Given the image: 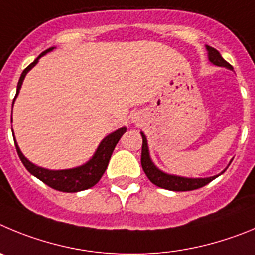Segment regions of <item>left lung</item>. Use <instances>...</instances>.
<instances>
[{
  "mask_svg": "<svg viewBox=\"0 0 255 255\" xmlns=\"http://www.w3.org/2000/svg\"><path fill=\"white\" fill-rule=\"evenodd\" d=\"M208 50V59L212 62L213 65L219 66V67H226L229 70H233V66L230 63L225 61L221 57L220 52L215 48L206 45ZM142 136V152H141V165L143 169L144 174L147 175L150 179V182L152 184L157 185L160 188H164L167 190H174V192H187V190H194L198 188L205 187L210 182H212L213 179L216 176H211V178H198V179H192V178H183V176H176V175H169V174L162 173L159 170L157 167L153 165L151 161L150 155H148V147H147V139L144 137L143 133H141ZM224 173V171H222Z\"/></svg>",
  "mask_w": 255,
  "mask_h": 255,
  "instance_id": "left-lung-1",
  "label": "left lung"
}]
</instances>
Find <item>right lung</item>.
<instances>
[{
    "label": "right lung",
    "mask_w": 255,
    "mask_h": 255,
    "mask_svg": "<svg viewBox=\"0 0 255 255\" xmlns=\"http://www.w3.org/2000/svg\"><path fill=\"white\" fill-rule=\"evenodd\" d=\"M53 49V47L49 48V49L44 50L42 54H39L38 58L27 66L24 71H22L21 76H20L19 84H17V90H16V96L19 94L20 89H21L22 81H24L26 73L36 65L38 59L42 56H44L47 52H50ZM16 96L13 98V102H15ZM12 119V118H11ZM127 130V128L122 127L119 128L118 130L113 132L112 134L105 137L102 141V143L99 144V147L96 150L95 155L93 156V159L89 162H86L85 165L79 167H75V169H67V170H48V169H43V167H39L36 165L31 164L29 160L25 157L24 155L20 151L19 146L15 141L16 151H17V155H19L20 160L24 164V166L26 167V170L30 174H33L34 176L42 180L44 184L49 185L50 188L53 189L59 190V192H67V193H75V192H80V190L89 189V188L94 187L96 183L99 182L100 178L103 176V174L107 170V166L109 164V160H111V156L113 153L114 147L117 146L118 141L121 139V137L125 134V132Z\"/></svg>",
    "instance_id": "right-lung-1"
}]
</instances>
